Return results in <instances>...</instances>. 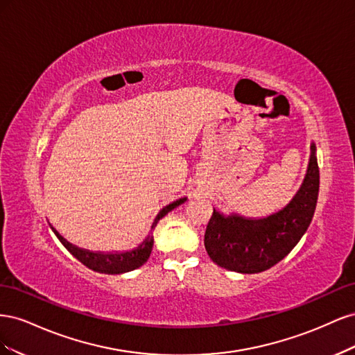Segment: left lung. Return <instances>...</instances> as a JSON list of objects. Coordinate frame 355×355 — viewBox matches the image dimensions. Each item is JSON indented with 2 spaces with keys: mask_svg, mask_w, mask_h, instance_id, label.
Masks as SVG:
<instances>
[{
  "mask_svg": "<svg viewBox=\"0 0 355 355\" xmlns=\"http://www.w3.org/2000/svg\"><path fill=\"white\" fill-rule=\"evenodd\" d=\"M315 151L311 144L302 185L282 210L265 218H244L237 213L227 216L213 209L204 247L214 263L228 271L256 274L270 270L292 252L306 232L317 206L320 171Z\"/></svg>",
  "mask_w": 355,
  "mask_h": 355,
  "instance_id": "8db88e82",
  "label": "left lung"
}]
</instances>
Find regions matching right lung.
<instances>
[{"mask_svg":"<svg viewBox=\"0 0 355 355\" xmlns=\"http://www.w3.org/2000/svg\"><path fill=\"white\" fill-rule=\"evenodd\" d=\"M187 201V197L184 198H179L173 202L167 204L166 207L161 209L158 211V214L155 216L154 222H153V227L151 231L155 230L157 223L161 218H164L168 211H171L173 209H176L180 204H184ZM53 232L56 234V237L59 239V241L67 247L68 252L73 256L77 257V259L85 265L90 270L96 271V272H102V274H124L128 271H133L137 270V268H141L148 259H149V254L153 252V247H154V237L153 234H149L148 237L139 244L136 249L133 250H128V252H110V253H103V252H90V250H85L81 249V247L73 245L72 243H69L68 240H65L62 237V235L53 228Z\"/></svg>","mask_w":355,"mask_h":355,"instance_id":"1","label":"right lung"}]
</instances>
